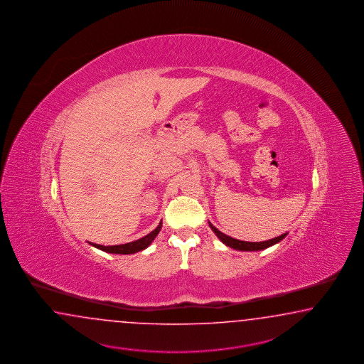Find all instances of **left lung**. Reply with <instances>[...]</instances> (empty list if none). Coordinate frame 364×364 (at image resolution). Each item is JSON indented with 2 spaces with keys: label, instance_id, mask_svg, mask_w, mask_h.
Returning <instances> with one entry per match:
<instances>
[{
  "label": "left lung",
  "instance_id": "1",
  "mask_svg": "<svg viewBox=\"0 0 364 364\" xmlns=\"http://www.w3.org/2000/svg\"><path fill=\"white\" fill-rule=\"evenodd\" d=\"M209 226H210L211 230L214 231V234L218 236L219 240L223 242V244H226L227 247H230V248H232V250H236V251H261V250H267L269 247H272V245H274L277 242H281L282 239H284V236L287 234L279 235V236H277L274 239H270V240H267V242H242V240H237V239H234V237H231V236H227V235L223 234V232H220L218 228H215V227L211 225L210 222H209Z\"/></svg>",
  "mask_w": 364,
  "mask_h": 364
}]
</instances>
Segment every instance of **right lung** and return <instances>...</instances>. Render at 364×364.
I'll return each instance as SVG.
<instances>
[{
	"instance_id": "1",
	"label": "right lung",
	"mask_w": 364,
	"mask_h": 364,
	"mask_svg": "<svg viewBox=\"0 0 364 364\" xmlns=\"http://www.w3.org/2000/svg\"><path fill=\"white\" fill-rule=\"evenodd\" d=\"M162 228V222L158 225V227L151 231L150 234L146 235L144 237L134 240V242H127V244H119V245H100V244H94V242H90L92 247H95L100 251L108 252V253H116V255H132V253H136V252L144 251L146 250L151 242H154V239L156 237V235L159 234Z\"/></svg>"
}]
</instances>
